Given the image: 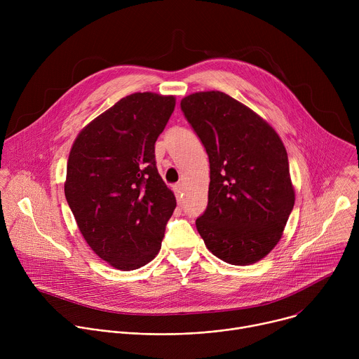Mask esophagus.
Returning a JSON list of instances; mask_svg holds the SVG:
<instances>
[{
  "label": "esophagus",
  "instance_id": "1",
  "mask_svg": "<svg viewBox=\"0 0 359 359\" xmlns=\"http://www.w3.org/2000/svg\"><path fill=\"white\" fill-rule=\"evenodd\" d=\"M173 191H175V194H176V197H177V201H180V196H182V193H183V186H182L180 183L175 184V186H173Z\"/></svg>",
  "mask_w": 359,
  "mask_h": 359
}]
</instances>
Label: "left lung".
Instances as JSON below:
<instances>
[{"mask_svg": "<svg viewBox=\"0 0 359 359\" xmlns=\"http://www.w3.org/2000/svg\"><path fill=\"white\" fill-rule=\"evenodd\" d=\"M180 107L210 162L209 204L196 220L198 234L229 264L263 260L283 237L295 201L281 137L220 90L190 93Z\"/></svg>", "mask_w": 359, "mask_h": 359, "instance_id": "left-lung-1", "label": "left lung"}]
</instances>
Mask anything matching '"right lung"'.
Returning a JSON list of instances; mask_svg holds the SVG:
<instances>
[{"mask_svg": "<svg viewBox=\"0 0 359 359\" xmlns=\"http://www.w3.org/2000/svg\"><path fill=\"white\" fill-rule=\"evenodd\" d=\"M173 95L136 92L89 122L68 158L65 197L92 251L130 271L156 257L176 197L155 162Z\"/></svg>", "mask_w": 359, "mask_h": 359, "instance_id": "obj_1", "label": "right lung"}]
</instances>
